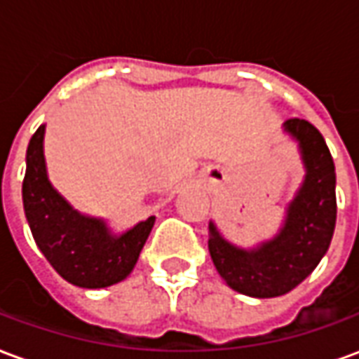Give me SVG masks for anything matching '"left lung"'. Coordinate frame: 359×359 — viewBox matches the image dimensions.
Here are the masks:
<instances>
[{
  "label": "left lung",
  "instance_id": "obj_1",
  "mask_svg": "<svg viewBox=\"0 0 359 359\" xmlns=\"http://www.w3.org/2000/svg\"><path fill=\"white\" fill-rule=\"evenodd\" d=\"M283 126L298 142L306 175L278 233L244 250L210 223L208 248L215 269L233 290L252 298L283 296L300 285L327 254L337 223V172L325 138L304 118H288Z\"/></svg>",
  "mask_w": 359,
  "mask_h": 359
}]
</instances>
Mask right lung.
Segmentation results:
<instances>
[{"mask_svg":"<svg viewBox=\"0 0 359 359\" xmlns=\"http://www.w3.org/2000/svg\"><path fill=\"white\" fill-rule=\"evenodd\" d=\"M42 125L30 138L22 203L38 248L67 283L81 288H105L130 275L148 241L156 217L123 234H113L103 219L82 215L51 187L43 157Z\"/></svg>","mask_w":359,"mask_h":359,"instance_id":"add662e5","label":"right lung"}]
</instances>
